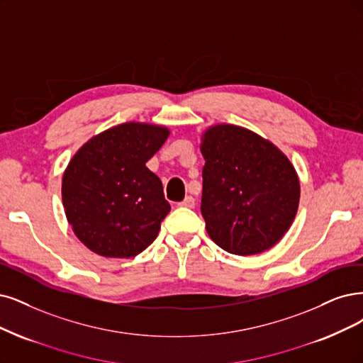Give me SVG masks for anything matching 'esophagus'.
Segmentation results:
<instances>
[{
	"instance_id": "obj_1",
	"label": "esophagus",
	"mask_w": 363,
	"mask_h": 363,
	"mask_svg": "<svg viewBox=\"0 0 363 363\" xmlns=\"http://www.w3.org/2000/svg\"><path fill=\"white\" fill-rule=\"evenodd\" d=\"M179 206L181 208H194L196 206V200H194V197H191V196H186L182 202H179Z\"/></svg>"
}]
</instances>
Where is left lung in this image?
<instances>
[{
	"label": "left lung",
	"instance_id": "obj_1",
	"mask_svg": "<svg viewBox=\"0 0 363 363\" xmlns=\"http://www.w3.org/2000/svg\"><path fill=\"white\" fill-rule=\"evenodd\" d=\"M202 216L224 251L252 256L272 248L296 217L301 185L290 160L244 127L218 124L202 136Z\"/></svg>",
	"mask_w": 363,
	"mask_h": 363
}]
</instances>
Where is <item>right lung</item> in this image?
<instances>
[{
    "mask_svg": "<svg viewBox=\"0 0 363 363\" xmlns=\"http://www.w3.org/2000/svg\"><path fill=\"white\" fill-rule=\"evenodd\" d=\"M169 134L161 125L119 124L91 138L70 160L61 189L65 217L99 256L130 259L155 240L170 205L146 161Z\"/></svg>",
    "mask_w": 363,
    "mask_h": 363,
    "instance_id": "1",
    "label": "right lung"
}]
</instances>
